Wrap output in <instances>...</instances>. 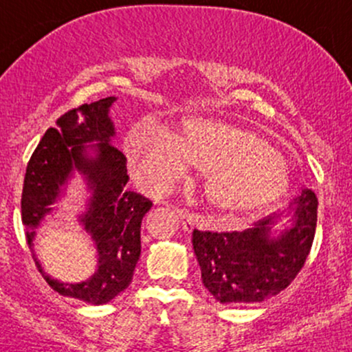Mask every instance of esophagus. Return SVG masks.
I'll return each instance as SVG.
<instances>
[{"label": "esophagus", "instance_id": "1", "mask_svg": "<svg viewBox=\"0 0 352 352\" xmlns=\"http://www.w3.org/2000/svg\"><path fill=\"white\" fill-rule=\"evenodd\" d=\"M179 218H180V223H182V230H184L185 233H192L193 228H195L197 221L195 218L192 215H185V213H179Z\"/></svg>", "mask_w": 352, "mask_h": 352}]
</instances>
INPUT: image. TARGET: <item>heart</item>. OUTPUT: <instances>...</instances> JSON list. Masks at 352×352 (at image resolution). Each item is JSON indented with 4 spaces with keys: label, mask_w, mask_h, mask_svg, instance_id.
<instances>
[{
    "label": "heart",
    "mask_w": 352,
    "mask_h": 352,
    "mask_svg": "<svg viewBox=\"0 0 352 352\" xmlns=\"http://www.w3.org/2000/svg\"><path fill=\"white\" fill-rule=\"evenodd\" d=\"M137 182L160 192L187 167L200 172V199L223 220L252 217L273 207L289 187L286 160L263 137L220 119L192 117L175 135L137 124L125 137Z\"/></svg>",
    "instance_id": "1"
}]
</instances>
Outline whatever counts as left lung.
<instances>
[{"label":"left lung","instance_id":"1","mask_svg":"<svg viewBox=\"0 0 352 352\" xmlns=\"http://www.w3.org/2000/svg\"><path fill=\"white\" fill-rule=\"evenodd\" d=\"M318 220V199L302 190L289 210L241 233L193 232L204 286L221 305H252L276 296L305 265Z\"/></svg>","mask_w":352,"mask_h":352}]
</instances>
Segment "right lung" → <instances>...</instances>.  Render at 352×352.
<instances>
[{"label":"right lung","mask_w":352,"mask_h":352,"mask_svg":"<svg viewBox=\"0 0 352 352\" xmlns=\"http://www.w3.org/2000/svg\"><path fill=\"white\" fill-rule=\"evenodd\" d=\"M116 100L72 109L47 129L28 164L21 199L28 245L44 280L64 296L94 306L112 301L131 285L140 258V225L152 207L151 200L125 188L127 159L114 147L111 119ZM76 175L85 184V205L76 221L96 246V270L87 280L66 283L43 272L34 243L37 228L59 208L54 204L65 198Z\"/></svg>","instance_id":"add662e5"}]
</instances>
